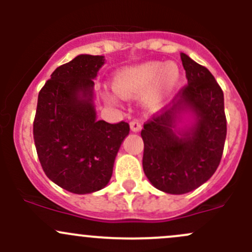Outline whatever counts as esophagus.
<instances>
[{
	"label": "esophagus",
	"mask_w": 252,
	"mask_h": 252,
	"mask_svg": "<svg viewBox=\"0 0 252 252\" xmlns=\"http://www.w3.org/2000/svg\"><path fill=\"white\" fill-rule=\"evenodd\" d=\"M130 130L134 131V133H138V131L141 130V123L136 119L130 122Z\"/></svg>",
	"instance_id": "obj_1"
}]
</instances>
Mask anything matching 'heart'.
Masks as SVG:
<instances>
[{"mask_svg":"<svg viewBox=\"0 0 252 252\" xmlns=\"http://www.w3.org/2000/svg\"><path fill=\"white\" fill-rule=\"evenodd\" d=\"M179 81L177 64L149 61L119 70L114 75L113 90L122 98H134L145 91L144 103L151 110H157L173 95Z\"/></svg>","mask_w":252,"mask_h":252,"instance_id":"heart-1","label":"heart"}]
</instances>
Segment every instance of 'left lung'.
Returning a JSON list of instances; mask_svg holds the SVG:
<instances>
[{"label": "left lung", "instance_id": "8db88e82", "mask_svg": "<svg viewBox=\"0 0 252 252\" xmlns=\"http://www.w3.org/2000/svg\"><path fill=\"white\" fill-rule=\"evenodd\" d=\"M180 58L188 85L141 130L145 175L156 189L173 195L192 191L212 177L227 136L222 89L207 68L185 53Z\"/></svg>", "mask_w": 252, "mask_h": 252}]
</instances>
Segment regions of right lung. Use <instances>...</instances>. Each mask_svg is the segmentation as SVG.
<instances>
[{
  "label": "right lung",
  "mask_w": 252,
  "mask_h": 252,
  "mask_svg": "<svg viewBox=\"0 0 252 252\" xmlns=\"http://www.w3.org/2000/svg\"><path fill=\"white\" fill-rule=\"evenodd\" d=\"M103 56L79 55L60 65L40 90L34 141L45 174L73 194H90L110 182L129 124L97 121L94 79Z\"/></svg>",
  "instance_id": "1"
}]
</instances>
